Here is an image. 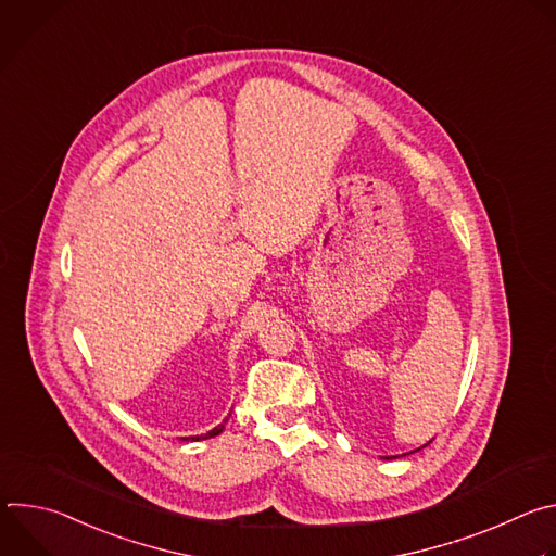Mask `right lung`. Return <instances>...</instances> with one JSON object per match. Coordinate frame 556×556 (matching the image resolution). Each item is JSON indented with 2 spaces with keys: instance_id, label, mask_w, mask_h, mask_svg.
<instances>
[{
  "instance_id": "1",
  "label": "right lung",
  "mask_w": 556,
  "mask_h": 556,
  "mask_svg": "<svg viewBox=\"0 0 556 556\" xmlns=\"http://www.w3.org/2000/svg\"><path fill=\"white\" fill-rule=\"evenodd\" d=\"M228 420V418H226ZM226 420L222 422V425H217L215 429H211L208 433H204V435H195V438H191V440H206V438H215V435H219L222 433V429H224V425H226Z\"/></svg>"
}]
</instances>
